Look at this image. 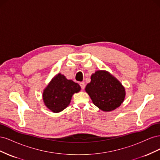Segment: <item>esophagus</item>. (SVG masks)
<instances>
[{
	"label": "esophagus",
	"mask_w": 160,
	"mask_h": 160,
	"mask_svg": "<svg viewBox=\"0 0 160 160\" xmlns=\"http://www.w3.org/2000/svg\"><path fill=\"white\" fill-rule=\"evenodd\" d=\"M81 88V89L83 90L85 89V83L84 82H81V83H79Z\"/></svg>",
	"instance_id": "1"
}]
</instances>
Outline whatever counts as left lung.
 Masks as SVG:
<instances>
[{"label": "left lung", "mask_w": 160, "mask_h": 160, "mask_svg": "<svg viewBox=\"0 0 160 160\" xmlns=\"http://www.w3.org/2000/svg\"><path fill=\"white\" fill-rule=\"evenodd\" d=\"M85 91L93 104L106 112L119 108L126 94L121 82L105 70L96 71L91 75V82L86 85Z\"/></svg>", "instance_id": "8db88e82"}]
</instances>
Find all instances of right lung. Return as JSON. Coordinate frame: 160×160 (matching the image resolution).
Listing matches in <instances>:
<instances>
[{
  "label": "right lung",
  "instance_id": "1",
  "mask_svg": "<svg viewBox=\"0 0 160 160\" xmlns=\"http://www.w3.org/2000/svg\"><path fill=\"white\" fill-rule=\"evenodd\" d=\"M81 90L80 85L65 76L58 73L43 90L42 99L46 107L53 113H59L70 104L74 93Z\"/></svg>",
  "mask_w": 160,
  "mask_h": 160
}]
</instances>
